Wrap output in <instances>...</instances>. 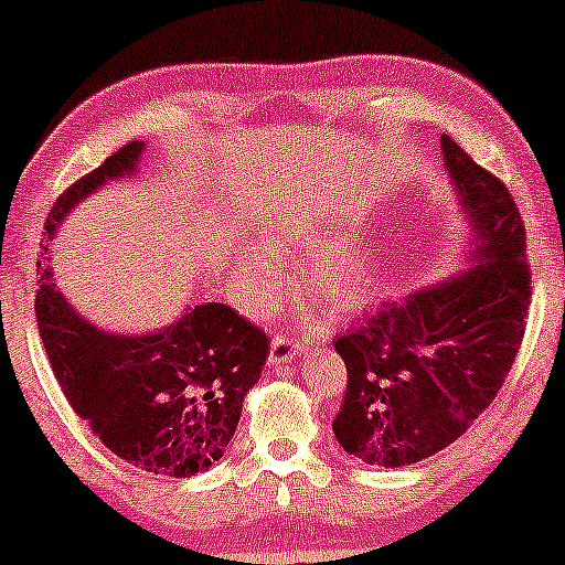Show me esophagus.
Masks as SVG:
<instances>
[{
	"label": "esophagus",
	"mask_w": 565,
	"mask_h": 565,
	"mask_svg": "<svg viewBox=\"0 0 565 565\" xmlns=\"http://www.w3.org/2000/svg\"><path fill=\"white\" fill-rule=\"evenodd\" d=\"M300 353V342L289 334H276L270 340V355H268V364H287V361L295 359Z\"/></svg>",
	"instance_id": "esophagus-1"
}]
</instances>
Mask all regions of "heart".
Returning <instances> with one entry per match:
<instances>
[{"instance_id":"1","label":"heart","mask_w":565,"mask_h":565,"mask_svg":"<svg viewBox=\"0 0 565 565\" xmlns=\"http://www.w3.org/2000/svg\"><path fill=\"white\" fill-rule=\"evenodd\" d=\"M327 225L319 212L310 210L305 201H291L278 215L265 225L260 246L265 255L249 252L228 263V287L231 295L246 310H265L278 300L284 291L281 265L297 263L305 252L321 242ZM308 291L319 300L348 308L359 302L366 291V265L355 249L348 244H332L321 249L305 270Z\"/></svg>"}]
</instances>
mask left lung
I'll return each instance as SVG.
<instances>
[{
    "label": "left lung",
    "mask_w": 565,
    "mask_h": 565,
    "mask_svg": "<svg viewBox=\"0 0 565 565\" xmlns=\"http://www.w3.org/2000/svg\"><path fill=\"white\" fill-rule=\"evenodd\" d=\"M478 246L465 274L395 302L340 334L348 387L332 430L377 468L423 462L489 408L521 350L531 305L526 225L508 185L440 138Z\"/></svg>",
    "instance_id": "1"
}]
</instances>
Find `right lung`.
I'll list each match as a JSON object with an SVG mask.
<instances>
[{
    "label": "right lung",
    "instance_id": "add662e5",
    "mask_svg": "<svg viewBox=\"0 0 565 565\" xmlns=\"http://www.w3.org/2000/svg\"><path fill=\"white\" fill-rule=\"evenodd\" d=\"M142 142L132 140L68 185L50 210L47 238L63 217L108 180L135 172ZM39 257L36 323L50 366L71 408L106 449L153 476L188 478L228 449L244 395L268 359V337L223 302L188 308L148 334L100 332L63 300Z\"/></svg>",
    "mask_w": 565,
    "mask_h": 565
}]
</instances>
